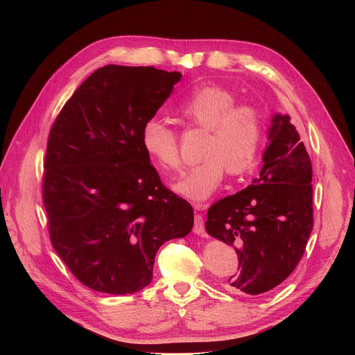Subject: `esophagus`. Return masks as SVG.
<instances>
[{"mask_svg":"<svg viewBox=\"0 0 355 355\" xmlns=\"http://www.w3.org/2000/svg\"><path fill=\"white\" fill-rule=\"evenodd\" d=\"M204 204H194V209L196 210H204ZM194 233L196 234H204V220H202V216L201 214H196L194 216Z\"/></svg>","mask_w":355,"mask_h":355,"instance_id":"esophagus-1","label":"esophagus"}]
</instances>
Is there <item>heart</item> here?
I'll list each match as a JSON object with an SVG mask.
<instances>
[{
	"instance_id": "b5f03b06",
	"label": "heart",
	"mask_w": 355,
	"mask_h": 355,
	"mask_svg": "<svg viewBox=\"0 0 355 355\" xmlns=\"http://www.w3.org/2000/svg\"><path fill=\"white\" fill-rule=\"evenodd\" d=\"M236 105L233 93L216 85L194 89L180 103V115L209 130V137L201 151L204 159L187 168L174 182L177 194L198 204L220 189L225 170L229 175H241L254 166L262 141V119L252 106ZM141 144L161 170L173 171L180 166L177 134L161 119L151 118L144 123Z\"/></svg>"
}]
</instances>
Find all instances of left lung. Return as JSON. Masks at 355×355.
I'll use <instances>...</instances> for the list:
<instances>
[{
  "label": "left lung",
  "mask_w": 355,
  "mask_h": 355,
  "mask_svg": "<svg viewBox=\"0 0 355 355\" xmlns=\"http://www.w3.org/2000/svg\"><path fill=\"white\" fill-rule=\"evenodd\" d=\"M312 165L288 115L270 119L262 168L252 185L214 202L206 230L233 246L239 273L227 289L259 295L295 270L313 227Z\"/></svg>",
  "instance_id": "obj_1"
}]
</instances>
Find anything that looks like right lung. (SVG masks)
Returning <instances> with one entry per match:
<instances>
[{"label": "right lung", "instance_id": "1", "mask_svg": "<svg viewBox=\"0 0 355 355\" xmlns=\"http://www.w3.org/2000/svg\"><path fill=\"white\" fill-rule=\"evenodd\" d=\"M180 79V71L103 66L50 130L43 202L51 245L93 291L144 289L159 246L193 229L191 206L164 187L141 144L144 123Z\"/></svg>", "mask_w": 355, "mask_h": 355}]
</instances>
